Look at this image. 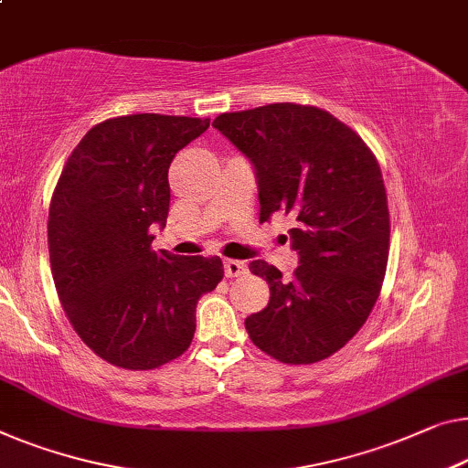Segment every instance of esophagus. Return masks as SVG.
<instances>
[{
	"label": "esophagus",
	"mask_w": 468,
	"mask_h": 468,
	"mask_svg": "<svg viewBox=\"0 0 468 468\" xmlns=\"http://www.w3.org/2000/svg\"><path fill=\"white\" fill-rule=\"evenodd\" d=\"M248 271V264L241 261H233V258H227L225 261V275L227 277H241Z\"/></svg>",
	"instance_id": "obj_1"
}]
</instances>
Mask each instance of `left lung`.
Instances as JSON below:
<instances>
[{"label": "left lung", "instance_id": "left-lung-1", "mask_svg": "<svg viewBox=\"0 0 468 468\" xmlns=\"http://www.w3.org/2000/svg\"><path fill=\"white\" fill-rule=\"evenodd\" d=\"M214 128L254 167L261 222L275 212L298 254L294 277L264 261L271 298L246 319L252 343L283 364H315L366 324L388 261V207L380 165L355 132L317 107L275 102L222 113Z\"/></svg>", "mask_w": 468, "mask_h": 468}]
</instances>
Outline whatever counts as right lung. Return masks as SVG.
Segmentation results:
<instances>
[{
  "label": "right lung",
  "mask_w": 468,
  "mask_h": 468,
  "mask_svg": "<svg viewBox=\"0 0 468 468\" xmlns=\"http://www.w3.org/2000/svg\"><path fill=\"white\" fill-rule=\"evenodd\" d=\"M210 120L138 113L94 125L56 185L48 246L56 292L80 338L109 364L153 369L195 334V309L225 275L218 256L153 252L167 170Z\"/></svg>",
  "instance_id": "1"
}]
</instances>
